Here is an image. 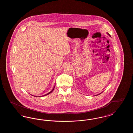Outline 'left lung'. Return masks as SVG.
I'll list each match as a JSON object with an SVG mask.
<instances>
[{
    "mask_svg": "<svg viewBox=\"0 0 133 133\" xmlns=\"http://www.w3.org/2000/svg\"><path fill=\"white\" fill-rule=\"evenodd\" d=\"M107 33L108 34V35H109V36H110V34H109V33ZM101 93H100V94H101ZM99 94H98V95H99Z\"/></svg>",
    "mask_w": 133,
    "mask_h": 133,
    "instance_id": "8db88e82",
    "label": "left lung"
}]
</instances>
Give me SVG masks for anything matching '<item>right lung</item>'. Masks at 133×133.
<instances>
[{
	"mask_svg": "<svg viewBox=\"0 0 133 133\" xmlns=\"http://www.w3.org/2000/svg\"><path fill=\"white\" fill-rule=\"evenodd\" d=\"M55 86H54V88H53V89H52V91H51L50 92H49V93H47V94H45V95H43V96H46V95H49V94H50L51 93H52V91H53V90H54V88H55ZM32 96H33V95H32ZM35 97H36V96H35Z\"/></svg>",
	"mask_w": 133,
	"mask_h": 133,
	"instance_id": "obj_1",
	"label": "right lung"
}]
</instances>
